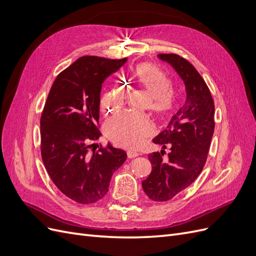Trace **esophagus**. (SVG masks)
I'll return each instance as SVG.
<instances>
[{"instance_id": "34e87169", "label": "esophagus", "mask_w": 256, "mask_h": 256, "mask_svg": "<svg viewBox=\"0 0 256 256\" xmlns=\"http://www.w3.org/2000/svg\"><path fill=\"white\" fill-rule=\"evenodd\" d=\"M138 152H132V150H128L127 152V157L128 158H136V157H138Z\"/></svg>"}]
</instances>
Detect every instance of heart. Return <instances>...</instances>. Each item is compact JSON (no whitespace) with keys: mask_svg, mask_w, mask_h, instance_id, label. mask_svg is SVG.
<instances>
[{"mask_svg":"<svg viewBox=\"0 0 256 256\" xmlns=\"http://www.w3.org/2000/svg\"><path fill=\"white\" fill-rule=\"evenodd\" d=\"M134 78L152 96V109L157 113L166 112L172 104V82L168 74L150 64L138 65ZM126 100V90L115 85L102 96L100 102L102 111L106 114L120 108ZM152 132V122L144 116L136 113L122 112L113 116L106 122V134L110 140L118 146L136 148Z\"/></svg>","mask_w":256,"mask_h":256,"instance_id":"b5f03b06","label":"heart"}]
</instances>
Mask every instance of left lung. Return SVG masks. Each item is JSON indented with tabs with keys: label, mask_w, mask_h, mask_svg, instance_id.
Returning a JSON list of instances; mask_svg holds the SVG:
<instances>
[{
	"label": "left lung",
	"mask_w": 256,
	"mask_h": 256,
	"mask_svg": "<svg viewBox=\"0 0 256 256\" xmlns=\"http://www.w3.org/2000/svg\"><path fill=\"white\" fill-rule=\"evenodd\" d=\"M184 83L186 102L166 129L152 142L161 152L148 154L152 173L142 182L144 192L154 202H166L194 182L202 172L214 130V104L204 79L187 60L177 54H158ZM170 150L166 158L164 150Z\"/></svg>",
	"instance_id": "obj_1"
}]
</instances>
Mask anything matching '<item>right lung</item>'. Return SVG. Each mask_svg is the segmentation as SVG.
Wrapping results in <instances>:
<instances>
[{
  "label": "right lung",
  "instance_id": "1",
  "mask_svg": "<svg viewBox=\"0 0 256 256\" xmlns=\"http://www.w3.org/2000/svg\"><path fill=\"white\" fill-rule=\"evenodd\" d=\"M127 58L82 56L54 81L40 118L42 158L62 193L80 204H92L109 191L113 173L127 159L111 144L88 152L90 142L102 136L100 92L108 76Z\"/></svg>",
  "mask_w": 256,
  "mask_h": 256
}]
</instances>
